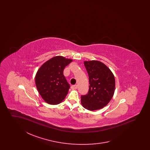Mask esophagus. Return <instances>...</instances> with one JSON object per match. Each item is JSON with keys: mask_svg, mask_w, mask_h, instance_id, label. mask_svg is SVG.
Segmentation results:
<instances>
[{"mask_svg": "<svg viewBox=\"0 0 150 150\" xmlns=\"http://www.w3.org/2000/svg\"><path fill=\"white\" fill-rule=\"evenodd\" d=\"M72 89H76L78 88V86L77 85H73L71 86Z\"/></svg>", "mask_w": 150, "mask_h": 150, "instance_id": "34e87169", "label": "esophagus"}]
</instances>
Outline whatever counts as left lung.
Masks as SVG:
<instances>
[{"instance_id":"8db88e82","label":"left lung","mask_w":150,"mask_h":150,"mask_svg":"<svg viewBox=\"0 0 150 150\" xmlns=\"http://www.w3.org/2000/svg\"><path fill=\"white\" fill-rule=\"evenodd\" d=\"M89 76L88 93L81 96V103L86 109L94 111L105 106L114 94L115 81L112 72L102 62L98 61L84 62Z\"/></svg>"}]
</instances>
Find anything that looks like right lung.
<instances>
[{"label": "right lung", "instance_id": "right-lung-1", "mask_svg": "<svg viewBox=\"0 0 150 150\" xmlns=\"http://www.w3.org/2000/svg\"><path fill=\"white\" fill-rule=\"evenodd\" d=\"M72 61L62 56L53 57L37 71L35 76L37 89L48 103L57 105L67 96L70 86L64 75V70Z\"/></svg>", "mask_w": 150, "mask_h": 150}]
</instances>
